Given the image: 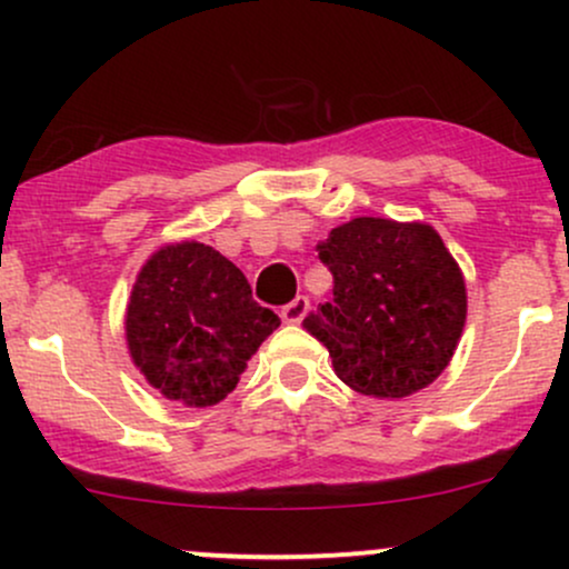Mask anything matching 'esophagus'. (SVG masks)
I'll return each mask as SVG.
<instances>
[{
	"label": "esophagus",
	"instance_id": "34e87169",
	"mask_svg": "<svg viewBox=\"0 0 569 569\" xmlns=\"http://www.w3.org/2000/svg\"><path fill=\"white\" fill-rule=\"evenodd\" d=\"M307 310H310V299L297 297V299H293V302H289V305L283 307V310H280V318H283L286 323L297 326V323H302V318L307 316Z\"/></svg>",
	"mask_w": 569,
	"mask_h": 569
}]
</instances>
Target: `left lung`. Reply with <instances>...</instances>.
Masks as SVG:
<instances>
[{
    "mask_svg": "<svg viewBox=\"0 0 569 569\" xmlns=\"http://www.w3.org/2000/svg\"><path fill=\"white\" fill-rule=\"evenodd\" d=\"M335 299L305 318L356 393L407 398L452 361L468 316L466 278L426 221L358 217L318 246Z\"/></svg>",
    "mask_w": 569,
    "mask_h": 569,
    "instance_id": "1",
    "label": "left lung"
}]
</instances>
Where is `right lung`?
Segmentation results:
<instances>
[{
    "label": "right lung",
    "mask_w": 569,
    "mask_h": 569,
    "mask_svg": "<svg viewBox=\"0 0 569 569\" xmlns=\"http://www.w3.org/2000/svg\"><path fill=\"white\" fill-rule=\"evenodd\" d=\"M280 318L257 305L243 272L217 248L162 246L136 276L126 342L143 380L168 401L213 407L232 393Z\"/></svg>",
    "instance_id": "obj_1"
}]
</instances>
